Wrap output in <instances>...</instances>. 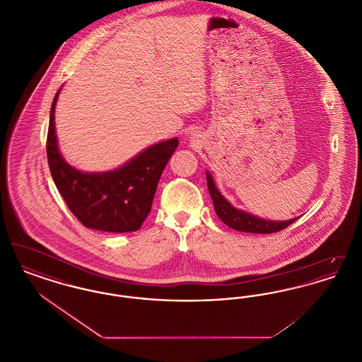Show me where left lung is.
Masks as SVG:
<instances>
[{"label":"left lung","mask_w":362,"mask_h":362,"mask_svg":"<svg viewBox=\"0 0 362 362\" xmlns=\"http://www.w3.org/2000/svg\"><path fill=\"white\" fill-rule=\"evenodd\" d=\"M207 189L210 192L214 210L218 216V218L228 225L229 228L240 232H247V233H274L278 230H282L284 228L289 226L294 223L298 217L292 218V220H285V221H273V220H266L260 218L251 213H247L244 210H240L238 207L233 206L229 204L224 198V195L217 189L213 176L206 171Z\"/></svg>","instance_id":"obj_1"}]
</instances>
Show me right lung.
I'll return each instance as SVG.
<instances>
[{"label":"right lung","mask_w":362,"mask_h":362,"mask_svg":"<svg viewBox=\"0 0 362 362\" xmlns=\"http://www.w3.org/2000/svg\"><path fill=\"white\" fill-rule=\"evenodd\" d=\"M61 89L52 100L47 133V160L57 189L86 228L111 233L137 230L151 211L160 176L179 139L151 145L115 170L80 171L64 158L58 146L54 114Z\"/></svg>","instance_id":"obj_1"}]
</instances>
